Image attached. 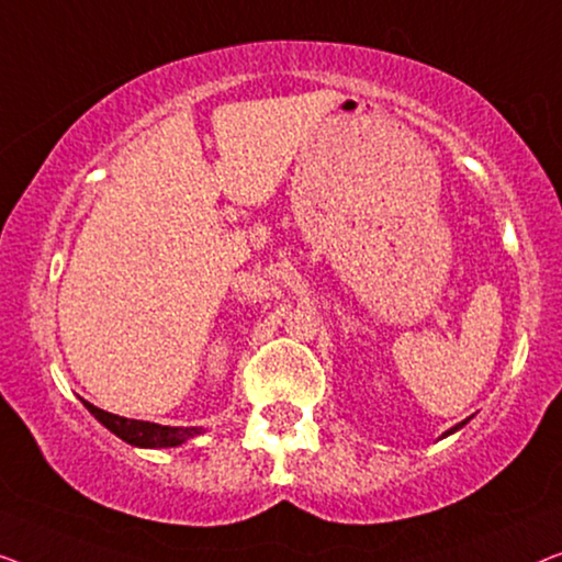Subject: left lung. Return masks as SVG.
Masks as SVG:
<instances>
[{"instance_id": "left-lung-1", "label": "left lung", "mask_w": 562, "mask_h": 562, "mask_svg": "<svg viewBox=\"0 0 562 562\" xmlns=\"http://www.w3.org/2000/svg\"><path fill=\"white\" fill-rule=\"evenodd\" d=\"M469 420H471V417H469ZM469 420H463V423H458V425H453V428H450V430H446V432H442V436H440V438H448V436H453V432H456V430H461V428H463V425H465V423H469Z\"/></svg>"}]
</instances>
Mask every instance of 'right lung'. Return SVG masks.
<instances>
[{
	"mask_svg": "<svg viewBox=\"0 0 562 562\" xmlns=\"http://www.w3.org/2000/svg\"><path fill=\"white\" fill-rule=\"evenodd\" d=\"M83 402V407L104 425L109 432H114L116 438L130 442L134 448H176L183 446L186 440L201 436L203 428H172V425H157L147 420H130V417H120L106 413V409L93 407L91 402Z\"/></svg>",
	"mask_w": 562,
	"mask_h": 562,
	"instance_id": "add662e5",
	"label": "right lung"
}]
</instances>
